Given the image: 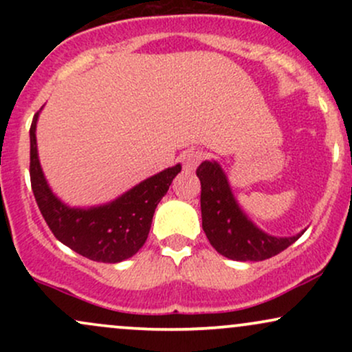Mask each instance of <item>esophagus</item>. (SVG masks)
Returning a JSON list of instances; mask_svg holds the SVG:
<instances>
[{
    "instance_id": "1",
    "label": "esophagus",
    "mask_w": 352,
    "mask_h": 352,
    "mask_svg": "<svg viewBox=\"0 0 352 352\" xmlns=\"http://www.w3.org/2000/svg\"><path fill=\"white\" fill-rule=\"evenodd\" d=\"M204 159V152L200 151H190L187 153H184L182 157V162H184V170L185 172H192L199 167V164Z\"/></svg>"
}]
</instances>
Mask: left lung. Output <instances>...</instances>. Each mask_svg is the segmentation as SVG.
Listing matches in <instances>:
<instances>
[{"instance_id": "1", "label": "left lung", "mask_w": 352, "mask_h": 352, "mask_svg": "<svg viewBox=\"0 0 352 352\" xmlns=\"http://www.w3.org/2000/svg\"><path fill=\"white\" fill-rule=\"evenodd\" d=\"M201 184V227L213 248L235 261H261L293 245V236H273L258 228L240 207L227 173L217 160H205L197 168Z\"/></svg>"}]
</instances>
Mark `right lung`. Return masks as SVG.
Instances as JSON below:
<instances>
[{
  "mask_svg": "<svg viewBox=\"0 0 352 352\" xmlns=\"http://www.w3.org/2000/svg\"><path fill=\"white\" fill-rule=\"evenodd\" d=\"M41 112V111H39ZM34 116L30 129L31 187L47 227L60 243L100 263H119L142 248L157 205L167 193L182 165L155 173L112 201L94 207H69L52 192L39 164Z\"/></svg>",
  "mask_w": 352,
  "mask_h": 352,
  "instance_id": "1",
  "label": "right lung"
}]
</instances>
